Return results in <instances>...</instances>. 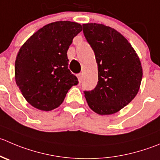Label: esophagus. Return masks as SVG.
Returning <instances> with one entry per match:
<instances>
[{
    "instance_id": "34e87169",
    "label": "esophagus",
    "mask_w": 160,
    "mask_h": 160,
    "mask_svg": "<svg viewBox=\"0 0 160 160\" xmlns=\"http://www.w3.org/2000/svg\"><path fill=\"white\" fill-rule=\"evenodd\" d=\"M77 78H78V80L79 82H81V80H82V74L81 73H79L77 74Z\"/></svg>"
}]
</instances>
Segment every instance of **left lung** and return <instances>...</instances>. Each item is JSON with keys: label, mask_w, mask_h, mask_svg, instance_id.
<instances>
[{"label": "left lung", "mask_w": 160, "mask_h": 160, "mask_svg": "<svg viewBox=\"0 0 160 160\" xmlns=\"http://www.w3.org/2000/svg\"><path fill=\"white\" fill-rule=\"evenodd\" d=\"M83 32L94 51L98 81L84 91L90 108L99 115H110L130 103L138 92L142 68L135 51L126 38L109 26L83 24Z\"/></svg>", "instance_id": "1"}]
</instances>
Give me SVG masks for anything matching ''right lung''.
I'll use <instances>...</instances> for the list:
<instances>
[{
    "label": "right lung",
    "instance_id": "right-lung-1",
    "mask_svg": "<svg viewBox=\"0 0 160 160\" xmlns=\"http://www.w3.org/2000/svg\"><path fill=\"white\" fill-rule=\"evenodd\" d=\"M81 31L77 22H55L37 31L21 47L15 60V82L32 106L51 111L79 83L68 68L67 51Z\"/></svg>",
    "mask_w": 160,
    "mask_h": 160
}]
</instances>
